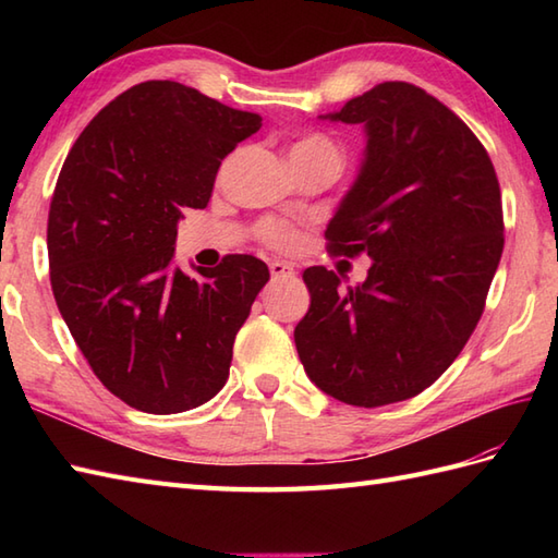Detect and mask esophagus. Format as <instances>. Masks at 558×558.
Here are the masks:
<instances>
[{
	"instance_id": "1",
	"label": "esophagus",
	"mask_w": 558,
	"mask_h": 558,
	"mask_svg": "<svg viewBox=\"0 0 558 558\" xmlns=\"http://www.w3.org/2000/svg\"><path fill=\"white\" fill-rule=\"evenodd\" d=\"M270 276H272V280L292 278L294 276V266L286 264V260H272V264H270Z\"/></svg>"
}]
</instances>
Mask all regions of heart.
<instances>
[{
  "mask_svg": "<svg viewBox=\"0 0 558 558\" xmlns=\"http://www.w3.org/2000/svg\"><path fill=\"white\" fill-rule=\"evenodd\" d=\"M290 158H326L330 162L340 165L342 162V148L336 144L333 138L324 132H312L302 136L298 144L290 148ZM258 236L260 242L276 248H292L298 244V230L288 222L280 220H264L258 225Z\"/></svg>",
  "mask_w": 558,
  "mask_h": 558,
  "instance_id": "1",
  "label": "heart"
}]
</instances>
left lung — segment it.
<instances>
[{
	"label": "left lung",
	"mask_w": 558,
	"mask_h": 558,
	"mask_svg": "<svg viewBox=\"0 0 558 558\" xmlns=\"http://www.w3.org/2000/svg\"><path fill=\"white\" fill-rule=\"evenodd\" d=\"M330 120L369 141L326 248L374 264L348 292L333 270H304L312 306L294 345L324 393L390 405L429 388L477 328L504 252L501 189L472 129L412 83H378Z\"/></svg>",
	"instance_id": "obj_1"
}]
</instances>
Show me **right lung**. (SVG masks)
Masks as SVG:
<instances>
[{
	"mask_svg": "<svg viewBox=\"0 0 558 558\" xmlns=\"http://www.w3.org/2000/svg\"><path fill=\"white\" fill-rule=\"evenodd\" d=\"M260 117L177 81H146L93 117L57 177L50 282L93 374L134 410L204 405L228 381L234 336L270 272L228 254L172 266L184 208H206L220 162Z\"/></svg>",
	"mask_w": 558,
	"mask_h": 558,
	"instance_id": "add662e5",
	"label": "right lung"
}]
</instances>
